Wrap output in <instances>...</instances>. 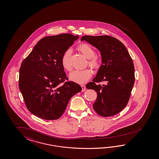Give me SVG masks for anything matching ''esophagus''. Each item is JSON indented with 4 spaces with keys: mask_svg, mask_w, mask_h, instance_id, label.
<instances>
[{
    "mask_svg": "<svg viewBox=\"0 0 159 159\" xmlns=\"http://www.w3.org/2000/svg\"><path fill=\"white\" fill-rule=\"evenodd\" d=\"M81 87H82V92H84V91L86 90V87H85V86H84V85H82V86H81Z\"/></svg>",
    "mask_w": 159,
    "mask_h": 159,
    "instance_id": "esophagus-1",
    "label": "esophagus"
}]
</instances>
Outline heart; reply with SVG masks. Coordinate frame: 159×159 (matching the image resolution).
Listing matches in <instances>:
<instances>
[{
  "instance_id": "b5f03b06",
  "label": "heart",
  "mask_w": 159,
  "mask_h": 159,
  "mask_svg": "<svg viewBox=\"0 0 159 159\" xmlns=\"http://www.w3.org/2000/svg\"><path fill=\"white\" fill-rule=\"evenodd\" d=\"M77 49L82 53L86 58L89 59L88 65L94 70H98L101 66L100 58L96 55V52L91 45L86 43H80L77 46ZM71 51L68 49L63 54L61 59V65L63 68L66 70L70 71L72 69L70 63ZM93 75L92 70L86 68L83 70H76L70 73L69 79L72 82L83 84L90 79Z\"/></svg>"
}]
</instances>
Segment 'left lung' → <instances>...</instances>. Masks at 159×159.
Instances as JSON below:
<instances>
[{"instance_id":"obj_1","label":"left lung","mask_w":159,"mask_h":159,"mask_svg":"<svg viewBox=\"0 0 159 159\" xmlns=\"http://www.w3.org/2000/svg\"><path fill=\"white\" fill-rule=\"evenodd\" d=\"M86 41L101 53L102 65L93 82L86 88L97 94L93 108L104 117L115 116L127 105L135 82V68L132 59L125 45L108 35H84ZM106 82L105 85L98 83Z\"/></svg>"}]
</instances>
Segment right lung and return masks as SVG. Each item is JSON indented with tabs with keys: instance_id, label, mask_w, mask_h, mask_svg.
Returning <instances> with one entry per match:
<instances>
[{
	"instance_id": "add662e5",
	"label": "right lung",
	"mask_w": 159,
	"mask_h": 159,
	"mask_svg": "<svg viewBox=\"0 0 159 159\" xmlns=\"http://www.w3.org/2000/svg\"><path fill=\"white\" fill-rule=\"evenodd\" d=\"M78 35L61 34L40 39L21 63L19 86L29 111L46 120L59 118L70 99L82 90L67 81L61 65L63 54Z\"/></svg>"
}]
</instances>
